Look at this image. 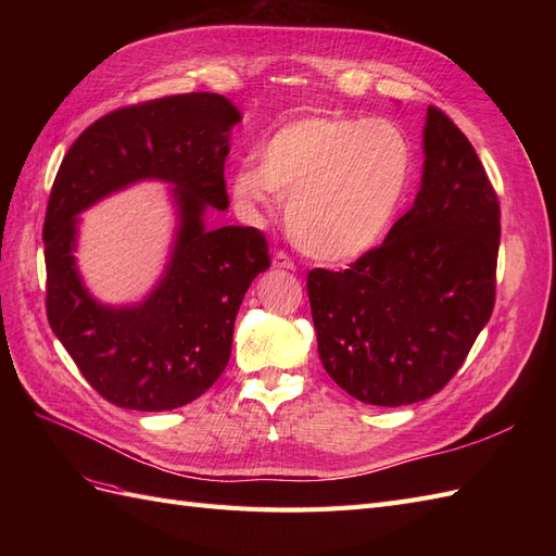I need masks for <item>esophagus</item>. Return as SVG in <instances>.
Returning <instances> with one entry per match:
<instances>
[{"mask_svg":"<svg viewBox=\"0 0 556 556\" xmlns=\"http://www.w3.org/2000/svg\"><path fill=\"white\" fill-rule=\"evenodd\" d=\"M274 268H282V271H294V262H292V257L288 255V252H282V250H278L276 255H274Z\"/></svg>","mask_w":556,"mask_h":556,"instance_id":"esophagus-1","label":"esophagus"}]
</instances>
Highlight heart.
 Segmentation results:
<instances>
[{"label":"heart","instance_id":"obj_1","mask_svg":"<svg viewBox=\"0 0 556 556\" xmlns=\"http://www.w3.org/2000/svg\"><path fill=\"white\" fill-rule=\"evenodd\" d=\"M413 176V146L396 123L343 113L282 125L243 162L231 192L250 213L288 201V229L306 255L343 262L371 250L390 229Z\"/></svg>","mask_w":556,"mask_h":556}]
</instances>
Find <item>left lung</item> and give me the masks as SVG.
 I'll use <instances>...</instances> for the list:
<instances>
[{
    "instance_id": "obj_1",
    "label": "left lung",
    "mask_w": 556,
    "mask_h": 556,
    "mask_svg": "<svg viewBox=\"0 0 556 556\" xmlns=\"http://www.w3.org/2000/svg\"><path fill=\"white\" fill-rule=\"evenodd\" d=\"M498 239V197L478 153L429 106L413 208L345 271L308 274L317 352L331 380L387 408L441 392L492 317Z\"/></svg>"
}]
</instances>
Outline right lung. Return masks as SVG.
Returning a JSON list of instances; mask_svg holds the SVG:
<instances>
[{"instance_id":"obj_1","label":"right lung","mask_w":556,"mask_h":556,"mask_svg":"<svg viewBox=\"0 0 556 556\" xmlns=\"http://www.w3.org/2000/svg\"><path fill=\"white\" fill-rule=\"evenodd\" d=\"M239 121L223 94L162 97L99 117L60 164L43 225L46 315L83 378L115 406L160 413L204 394L229 362L250 282L271 266L260 229L204 223L208 208L229 206L225 160ZM139 179L175 185V250L141 305L104 307L75 268V215Z\"/></svg>"}]
</instances>
